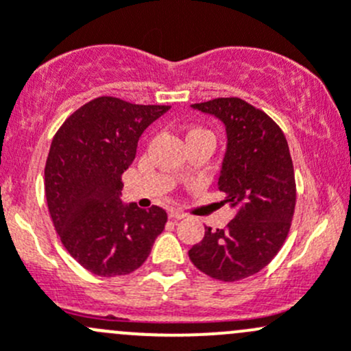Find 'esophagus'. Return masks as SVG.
<instances>
[{"instance_id":"esophagus-1","label":"esophagus","mask_w":351,"mask_h":351,"mask_svg":"<svg viewBox=\"0 0 351 351\" xmlns=\"http://www.w3.org/2000/svg\"><path fill=\"white\" fill-rule=\"evenodd\" d=\"M169 217L175 219V221H180V219H185L186 215L180 210H169Z\"/></svg>"}]
</instances>
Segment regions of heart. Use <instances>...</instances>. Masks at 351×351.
Masks as SVG:
<instances>
[{
	"mask_svg": "<svg viewBox=\"0 0 351 351\" xmlns=\"http://www.w3.org/2000/svg\"><path fill=\"white\" fill-rule=\"evenodd\" d=\"M195 134H208V132H207V130H202V129H192L189 132V136H195ZM189 136H186V137H189Z\"/></svg>",
	"mask_w": 351,
	"mask_h": 351,
	"instance_id": "b5f03b06",
	"label": "heart"
}]
</instances>
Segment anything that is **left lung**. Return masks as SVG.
Here are the masks:
<instances>
[{
  "label": "left lung",
  "mask_w": 351,
  "mask_h": 351,
  "mask_svg": "<svg viewBox=\"0 0 351 351\" xmlns=\"http://www.w3.org/2000/svg\"><path fill=\"white\" fill-rule=\"evenodd\" d=\"M192 108L224 123L228 144L217 186L236 215L224 229L205 228L189 256L215 280H243L267 267L289 234L295 208L289 144L267 113L241 98H215Z\"/></svg>",
  "instance_id": "8db88e82"
}]
</instances>
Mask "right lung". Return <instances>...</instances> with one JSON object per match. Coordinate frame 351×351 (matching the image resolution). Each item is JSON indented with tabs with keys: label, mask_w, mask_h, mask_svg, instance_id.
I'll return each mask as SVG.
<instances>
[{
	"label": "right lung",
	"mask_w": 351,
	"mask_h": 351,
	"mask_svg": "<svg viewBox=\"0 0 351 351\" xmlns=\"http://www.w3.org/2000/svg\"><path fill=\"white\" fill-rule=\"evenodd\" d=\"M166 105H134L100 97L77 108L58 130L45 162V197L71 256L100 277L132 274L147 260L168 215L158 205L123 204L122 173L144 130Z\"/></svg>",
	"instance_id": "1"
}]
</instances>
